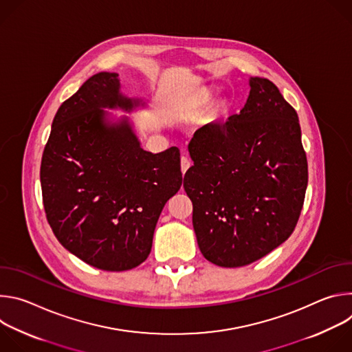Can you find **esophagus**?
<instances>
[{
  "label": "esophagus",
  "instance_id": "esophagus-1",
  "mask_svg": "<svg viewBox=\"0 0 352 352\" xmlns=\"http://www.w3.org/2000/svg\"><path fill=\"white\" fill-rule=\"evenodd\" d=\"M190 159L188 157V156H182L181 157V170H182V173L185 174L186 173V170L190 167Z\"/></svg>",
  "mask_w": 352,
  "mask_h": 352
}]
</instances>
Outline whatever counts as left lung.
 Listing matches in <instances>:
<instances>
[{
	"mask_svg": "<svg viewBox=\"0 0 352 352\" xmlns=\"http://www.w3.org/2000/svg\"><path fill=\"white\" fill-rule=\"evenodd\" d=\"M239 114L199 128L184 188L202 255L221 267L252 263L292 234L308 185L296 111L277 86L250 78Z\"/></svg>",
	"mask_w": 352,
	"mask_h": 352,
	"instance_id": "8db88e82",
	"label": "left lung"
}]
</instances>
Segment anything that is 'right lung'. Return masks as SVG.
I'll use <instances>...</instances> for the list:
<instances>
[{
    "label": "right lung",
    "mask_w": 352,
    "mask_h": 352,
    "mask_svg": "<svg viewBox=\"0 0 352 352\" xmlns=\"http://www.w3.org/2000/svg\"><path fill=\"white\" fill-rule=\"evenodd\" d=\"M120 87L118 74L100 72L65 100L40 167L54 235L72 255L107 272L146 261L160 213L182 185L178 147L146 152L126 117L109 120L104 109L140 104Z\"/></svg>",
    "instance_id": "add662e5"
}]
</instances>
